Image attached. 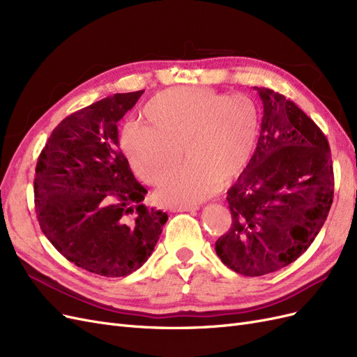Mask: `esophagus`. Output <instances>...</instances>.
<instances>
[{
  "label": "esophagus",
  "instance_id": "1",
  "mask_svg": "<svg viewBox=\"0 0 357 357\" xmlns=\"http://www.w3.org/2000/svg\"><path fill=\"white\" fill-rule=\"evenodd\" d=\"M199 207L198 205H183V207L174 208L176 211H197Z\"/></svg>",
  "mask_w": 357,
  "mask_h": 357
}]
</instances>
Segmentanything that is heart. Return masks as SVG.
Listing matches in <instances>:
<instances>
[{
	"label": "heart",
	"mask_w": 357,
	"mask_h": 357,
	"mask_svg": "<svg viewBox=\"0 0 357 357\" xmlns=\"http://www.w3.org/2000/svg\"><path fill=\"white\" fill-rule=\"evenodd\" d=\"M147 123H128L121 143L134 171L159 185L174 171L183 153L188 162L158 192L160 204L183 207L207 198L245 167L253 152L257 119L241 96L198 88L158 93L144 107Z\"/></svg>",
	"instance_id": "1"
}]
</instances>
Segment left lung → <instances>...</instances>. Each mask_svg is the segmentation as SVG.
Segmentation results:
<instances>
[{"mask_svg": "<svg viewBox=\"0 0 357 357\" xmlns=\"http://www.w3.org/2000/svg\"><path fill=\"white\" fill-rule=\"evenodd\" d=\"M255 91L264 104L261 135L250 162L228 190L231 228L215 241L222 262L247 277L296 261L320 232L333 198L325 134L284 95Z\"/></svg>", "mask_w": 357, "mask_h": 357, "instance_id": "8db88e82", "label": "left lung"}]
</instances>
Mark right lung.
<instances>
[{"instance_id": "right-lung-1", "label": "right lung", "mask_w": 357, "mask_h": 357, "mask_svg": "<svg viewBox=\"0 0 357 357\" xmlns=\"http://www.w3.org/2000/svg\"><path fill=\"white\" fill-rule=\"evenodd\" d=\"M143 92L114 93L63 119L36 168L43 234L70 262L104 277L143 266L168 220L142 204L147 189L119 149L117 122Z\"/></svg>"}]
</instances>
